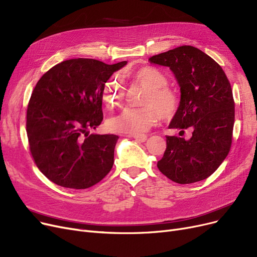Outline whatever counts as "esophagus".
<instances>
[{
    "mask_svg": "<svg viewBox=\"0 0 257 257\" xmlns=\"http://www.w3.org/2000/svg\"><path fill=\"white\" fill-rule=\"evenodd\" d=\"M126 137H132V138L135 139L137 142H144L146 140V138H148L145 135H141V134H140V135H133V136H126Z\"/></svg>",
    "mask_w": 257,
    "mask_h": 257,
    "instance_id": "esophagus-1",
    "label": "esophagus"
}]
</instances>
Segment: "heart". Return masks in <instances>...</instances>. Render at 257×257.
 <instances>
[{
  "mask_svg": "<svg viewBox=\"0 0 257 257\" xmlns=\"http://www.w3.org/2000/svg\"><path fill=\"white\" fill-rule=\"evenodd\" d=\"M132 83L146 89L140 104L141 107H125L109 119L108 127L122 134H138L148 131L161 119L174 118L180 108L181 98L177 91L168 87L164 73L156 67L144 66L131 70L124 75ZM103 99L108 107L120 104L123 100V91L120 85L111 80L103 91Z\"/></svg>",
  "mask_w": 257,
  "mask_h": 257,
  "instance_id": "obj_1",
  "label": "heart"
}]
</instances>
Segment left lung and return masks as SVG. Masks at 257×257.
Returning <instances> with one entry per match:
<instances>
[{"label":"left lung","instance_id":"8db88e82","mask_svg":"<svg viewBox=\"0 0 257 257\" xmlns=\"http://www.w3.org/2000/svg\"><path fill=\"white\" fill-rule=\"evenodd\" d=\"M150 62L169 67L179 82L181 104L169 128L189 139L166 136V150L158 168L179 184L211 176L225 160L232 144L234 99L230 81L215 60L192 46H181L154 55Z\"/></svg>","mask_w":257,"mask_h":257}]
</instances>
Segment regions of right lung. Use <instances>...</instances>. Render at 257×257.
Listing matches in <instances>:
<instances>
[{
    "mask_svg": "<svg viewBox=\"0 0 257 257\" xmlns=\"http://www.w3.org/2000/svg\"><path fill=\"white\" fill-rule=\"evenodd\" d=\"M125 65L68 59L36 83L26 116L29 150L38 168L55 184L85 189L111 172L119 137L90 134V130L103 119L105 82Z\"/></svg>",
    "mask_w": 257,
    "mask_h": 257,
    "instance_id": "obj_1",
    "label": "right lung"
}]
</instances>
